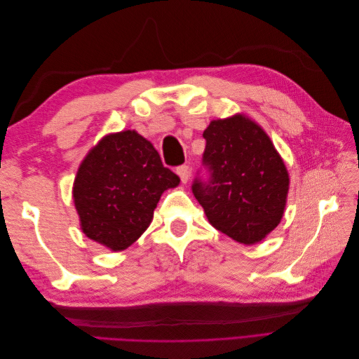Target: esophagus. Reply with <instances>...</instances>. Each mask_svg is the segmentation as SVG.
<instances>
[{
	"instance_id": "1",
	"label": "esophagus",
	"mask_w": 359,
	"mask_h": 359,
	"mask_svg": "<svg viewBox=\"0 0 359 359\" xmlns=\"http://www.w3.org/2000/svg\"><path fill=\"white\" fill-rule=\"evenodd\" d=\"M177 173H178V177L181 178L182 184H186L189 181V175H190L189 166H180V168H177Z\"/></svg>"
}]
</instances>
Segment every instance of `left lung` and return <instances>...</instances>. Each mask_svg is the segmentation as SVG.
Segmentation results:
<instances>
[{
	"label": "left lung",
	"mask_w": 359,
	"mask_h": 359,
	"mask_svg": "<svg viewBox=\"0 0 359 359\" xmlns=\"http://www.w3.org/2000/svg\"><path fill=\"white\" fill-rule=\"evenodd\" d=\"M208 182L196 180L193 194L206 219L233 241L253 245L283 219L289 172L265 130L244 114L212 119L203 132Z\"/></svg>",
	"instance_id": "left-lung-1"
}]
</instances>
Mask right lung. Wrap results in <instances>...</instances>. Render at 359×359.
<instances>
[{"mask_svg": "<svg viewBox=\"0 0 359 359\" xmlns=\"http://www.w3.org/2000/svg\"><path fill=\"white\" fill-rule=\"evenodd\" d=\"M178 184V175L136 130L106 135L85 156L73 182L81 229L121 252L148 229L163 191Z\"/></svg>", "mask_w": 359, "mask_h": 359, "instance_id": "add662e5", "label": "right lung"}]
</instances>
